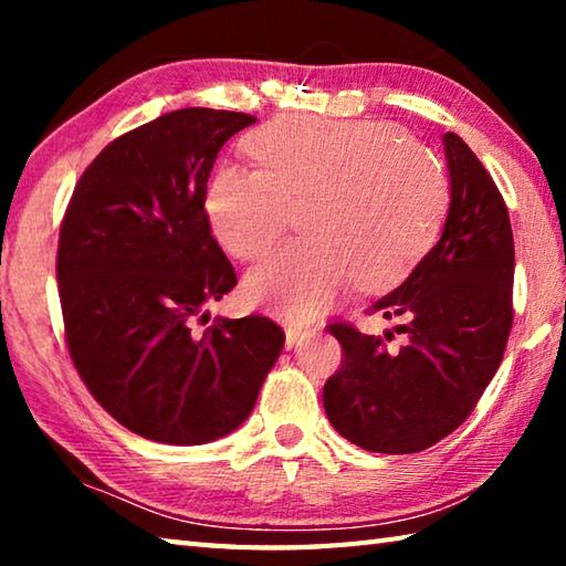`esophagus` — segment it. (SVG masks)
<instances>
[{"instance_id":"1","label":"esophagus","mask_w":566,"mask_h":566,"mask_svg":"<svg viewBox=\"0 0 566 566\" xmlns=\"http://www.w3.org/2000/svg\"><path fill=\"white\" fill-rule=\"evenodd\" d=\"M284 334H286V349H292V347H296V344H300L306 337V334H310V329L300 327V324H286Z\"/></svg>"}]
</instances>
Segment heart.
Instances as JSON below:
<instances>
[{
  "mask_svg": "<svg viewBox=\"0 0 566 566\" xmlns=\"http://www.w3.org/2000/svg\"><path fill=\"white\" fill-rule=\"evenodd\" d=\"M254 167L222 161L207 181L209 227L237 260H260L296 209L294 239L244 282L247 300L314 319L354 282L395 284L429 252L449 209L432 149L381 119H274L247 139Z\"/></svg>",
  "mask_w": 566,
  "mask_h": 566,
  "instance_id": "heart-1",
  "label": "heart"
}]
</instances>
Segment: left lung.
<instances>
[{"label":"left lung","mask_w":566,"mask_h":566,"mask_svg":"<svg viewBox=\"0 0 566 566\" xmlns=\"http://www.w3.org/2000/svg\"><path fill=\"white\" fill-rule=\"evenodd\" d=\"M452 202L442 239L369 314L399 319L389 347L347 322L329 324L342 367L324 385L337 432L367 452L415 454L472 415L500 369L512 332L514 237L490 171L457 134H444Z\"/></svg>","instance_id":"left-lung-1"}]
</instances>
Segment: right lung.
<instances>
[{
	"instance_id": "1",
	"label": "right lung",
	"mask_w": 566,
	"mask_h": 566,
	"mask_svg": "<svg viewBox=\"0 0 566 566\" xmlns=\"http://www.w3.org/2000/svg\"><path fill=\"white\" fill-rule=\"evenodd\" d=\"M256 117L187 107L109 142L62 219L64 339L92 397L129 432L207 444L242 424L284 347L276 322L214 317L237 272L205 212L224 142Z\"/></svg>"
}]
</instances>
